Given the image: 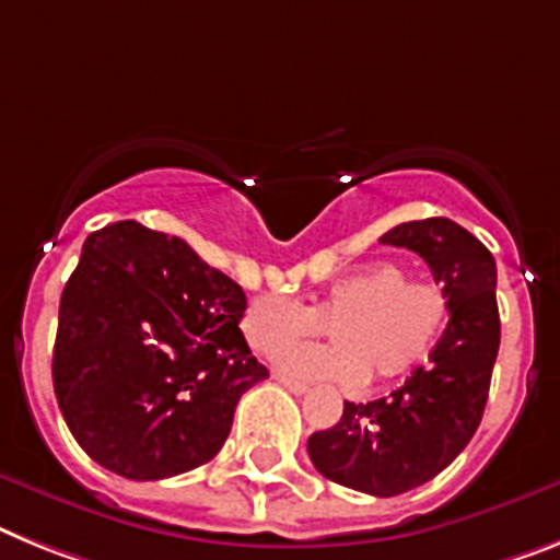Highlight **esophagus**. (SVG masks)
<instances>
[{"instance_id":"obj_1","label":"esophagus","mask_w":560,"mask_h":560,"mask_svg":"<svg viewBox=\"0 0 560 560\" xmlns=\"http://www.w3.org/2000/svg\"><path fill=\"white\" fill-rule=\"evenodd\" d=\"M276 382L284 384V387H288L290 393H295V396H304V393L310 389L304 382H295V378H288V375H276Z\"/></svg>"}]
</instances>
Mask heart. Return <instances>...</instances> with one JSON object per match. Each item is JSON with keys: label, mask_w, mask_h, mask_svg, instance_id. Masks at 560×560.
I'll return each instance as SVG.
<instances>
[{"label": "heart", "mask_w": 560, "mask_h": 560, "mask_svg": "<svg viewBox=\"0 0 560 560\" xmlns=\"http://www.w3.org/2000/svg\"><path fill=\"white\" fill-rule=\"evenodd\" d=\"M447 313L441 284L410 279L396 261H375L330 281L310 307L281 293L256 295L242 313V332L253 350L276 355L327 326L336 346L294 348L281 355L279 370L359 387L368 378L393 382L416 370L444 330Z\"/></svg>", "instance_id": "1"}]
</instances>
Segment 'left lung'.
Returning a JSON list of instances; mask_svg holds the SVG:
<instances>
[{
  "label": "left lung",
  "mask_w": 560,
  "mask_h": 560,
  "mask_svg": "<svg viewBox=\"0 0 560 560\" xmlns=\"http://www.w3.org/2000/svg\"><path fill=\"white\" fill-rule=\"evenodd\" d=\"M382 244L424 258L450 302V322L430 361L387 398L345 401L330 430L313 432L310 462L324 478L389 498L416 490L469 444L490 396L501 345L495 258L469 230L450 219H421L387 230Z\"/></svg>",
  "instance_id": "8db88e82"
}]
</instances>
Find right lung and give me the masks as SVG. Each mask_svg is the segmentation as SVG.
<instances>
[{"instance_id":"add662e5","label":"right lung","mask_w":560,"mask_h":560,"mask_svg":"<svg viewBox=\"0 0 560 560\" xmlns=\"http://www.w3.org/2000/svg\"><path fill=\"white\" fill-rule=\"evenodd\" d=\"M244 290L185 238L116 222L84 238L59 302L54 389L79 447L121 478L208 464L267 368L244 341Z\"/></svg>"}]
</instances>
